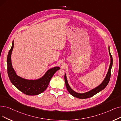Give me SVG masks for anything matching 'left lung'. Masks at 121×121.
<instances>
[{"mask_svg": "<svg viewBox=\"0 0 121 121\" xmlns=\"http://www.w3.org/2000/svg\"><path fill=\"white\" fill-rule=\"evenodd\" d=\"M109 54L110 56V58H111V62H110V66L109 68L108 73H107V75H106L105 78V79L104 80V81H103V82L100 84V85L99 86H98L97 87H95V88H94V89H93V90L90 91H88V92H86L84 93H78L74 91L73 90H72L71 88L70 87V86H69V84H68V83L67 80L66 78V74H65L64 79H65V82L66 86V88L67 89L68 92H69L72 95H73L74 97H76L77 98H80V99H86V98H90V97L93 96V95H95V94H97L99 92L102 91L103 89H104L106 87V86H107V85L110 81V77H111V68H112V65H113V58H112V56L111 53H110V50H109Z\"/></svg>", "mask_w": 121, "mask_h": 121, "instance_id": "8db88e82", "label": "left lung"}]
</instances>
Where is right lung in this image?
Masks as SVG:
<instances>
[{
	"label": "right lung",
	"mask_w": 121,
	"mask_h": 121,
	"mask_svg": "<svg viewBox=\"0 0 121 121\" xmlns=\"http://www.w3.org/2000/svg\"><path fill=\"white\" fill-rule=\"evenodd\" d=\"M14 43L10 49L7 58V73L9 79L13 85L26 95H35L43 92L48 87L51 78L55 72L60 69L55 67L48 70L45 75L39 79L28 80L18 76L12 68L11 63V53L13 49Z\"/></svg>",
	"instance_id": "right-lung-1"
}]
</instances>
